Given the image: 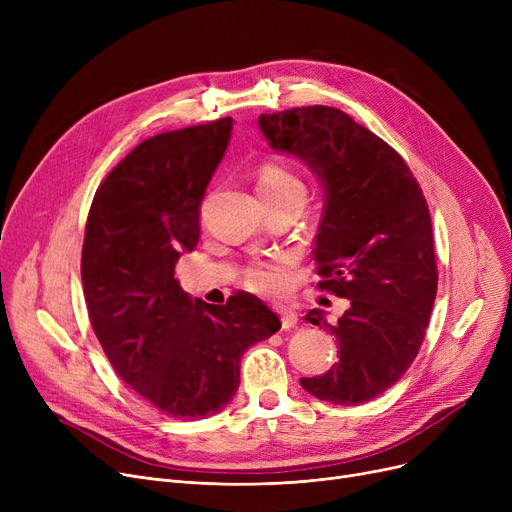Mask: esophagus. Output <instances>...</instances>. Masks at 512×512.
Segmentation results:
<instances>
[{
    "label": "esophagus",
    "instance_id": "obj_1",
    "mask_svg": "<svg viewBox=\"0 0 512 512\" xmlns=\"http://www.w3.org/2000/svg\"><path fill=\"white\" fill-rule=\"evenodd\" d=\"M278 309V313H280V317H282V328L284 330H290V328H294L297 326V321H299V315L294 313L290 307H284V305H278L276 307Z\"/></svg>",
    "mask_w": 512,
    "mask_h": 512
}]
</instances>
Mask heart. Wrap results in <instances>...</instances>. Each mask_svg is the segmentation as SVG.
I'll use <instances>...</instances> for the list:
<instances>
[{
  "label": "heart",
  "mask_w": 512,
  "mask_h": 512,
  "mask_svg": "<svg viewBox=\"0 0 512 512\" xmlns=\"http://www.w3.org/2000/svg\"><path fill=\"white\" fill-rule=\"evenodd\" d=\"M257 193L259 195H290L303 193V182L294 176L288 168L280 164H263L257 172ZM247 282L261 292H274L282 286L284 274L276 263L259 261L247 270Z\"/></svg>",
  "instance_id": "b5f03b06"
}]
</instances>
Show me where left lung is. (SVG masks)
<instances>
[{
	"instance_id": "1",
	"label": "left lung",
	"mask_w": 512,
	"mask_h": 512,
	"mask_svg": "<svg viewBox=\"0 0 512 512\" xmlns=\"http://www.w3.org/2000/svg\"><path fill=\"white\" fill-rule=\"evenodd\" d=\"M259 130L321 182L319 286L351 301L338 321L321 309L305 315L336 338L340 361L301 386L332 405H361L411 367L432 315L438 272L425 197L402 157L336 107L261 114Z\"/></svg>"
}]
</instances>
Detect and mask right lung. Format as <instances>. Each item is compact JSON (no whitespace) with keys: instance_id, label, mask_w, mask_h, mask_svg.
<instances>
[{"instance_id":"right-lung-1","label":"right lung","mask_w":512,"mask_h":512,"mask_svg":"<svg viewBox=\"0 0 512 512\" xmlns=\"http://www.w3.org/2000/svg\"><path fill=\"white\" fill-rule=\"evenodd\" d=\"M232 124L222 118L134 147L99 184L85 230L80 276L103 353L132 390L178 419L230 405L242 353L282 326L255 294L209 305L174 278L180 255L199 242V207Z\"/></svg>"}]
</instances>
